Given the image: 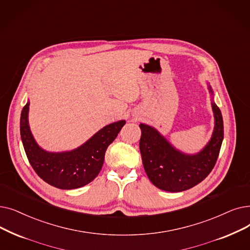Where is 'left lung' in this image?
Masks as SVG:
<instances>
[{
  "instance_id": "left-lung-1",
  "label": "left lung",
  "mask_w": 250,
  "mask_h": 250,
  "mask_svg": "<svg viewBox=\"0 0 250 250\" xmlns=\"http://www.w3.org/2000/svg\"><path fill=\"white\" fill-rule=\"evenodd\" d=\"M209 92L212 90L208 85ZM214 128L211 139L196 154H186L173 147L157 129L141 124L140 151L149 180L167 192H182L202 182L212 170L224 139V124L220 108L212 101Z\"/></svg>"
}]
</instances>
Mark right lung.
<instances>
[{"label": "right lung", "instance_id": "add662e5", "mask_svg": "<svg viewBox=\"0 0 250 250\" xmlns=\"http://www.w3.org/2000/svg\"><path fill=\"white\" fill-rule=\"evenodd\" d=\"M29 102L20 117V135L30 166L49 185L63 190L81 188L91 183L103 167L105 152L125 125L119 121L108 125L77 149L48 152L36 142L28 125Z\"/></svg>", "mask_w": 250, "mask_h": 250}]
</instances>
